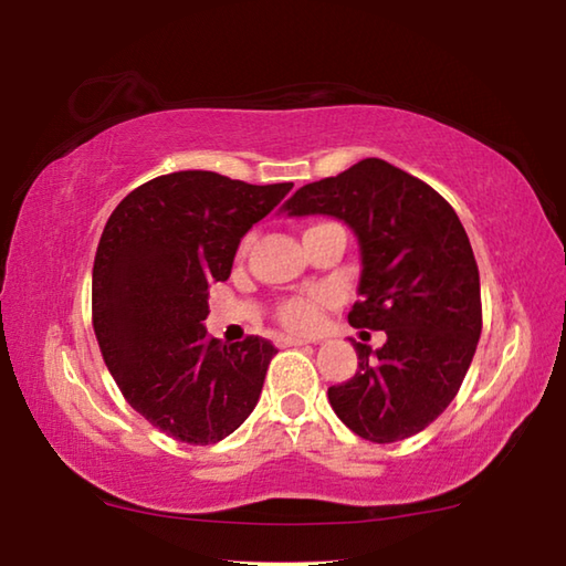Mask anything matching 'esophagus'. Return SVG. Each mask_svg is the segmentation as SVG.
Wrapping results in <instances>:
<instances>
[{
    "label": "esophagus",
    "mask_w": 566,
    "mask_h": 566,
    "mask_svg": "<svg viewBox=\"0 0 566 566\" xmlns=\"http://www.w3.org/2000/svg\"><path fill=\"white\" fill-rule=\"evenodd\" d=\"M284 347H302V344H314V339H302V337H282L280 339Z\"/></svg>",
    "instance_id": "esophagus-1"
}]
</instances>
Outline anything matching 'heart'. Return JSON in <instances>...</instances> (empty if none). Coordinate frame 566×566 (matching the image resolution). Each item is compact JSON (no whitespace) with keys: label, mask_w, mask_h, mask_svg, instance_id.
I'll return each mask as SVG.
<instances>
[{"label":"heart","mask_w":566,"mask_h":566,"mask_svg":"<svg viewBox=\"0 0 566 566\" xmlns=\"http://www.w3.org/2000/svg\"><path fill=\"white\" fill-rule=\"evenodd\" d=\"M327 222L322 224H312L310 229H317L324 227ZM306 229V232H310ZM247 249V244H242V252ZM276 317L284 324L286 329L292 332H314L319 324L322 317V296L319 294H306V296H290V300H284L280 304V310H276Z\"/></svg>","instance_id":"1"}]
</instances>
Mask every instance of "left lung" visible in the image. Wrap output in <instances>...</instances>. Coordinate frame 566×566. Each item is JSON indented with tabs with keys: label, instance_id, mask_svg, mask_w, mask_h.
<instances>
[{
	"label": "left lung",
	"instance_id": "obj_1",
	"mask_svg": "<svg viewBox=\"0 0 566 566\" xmlns=\"http://www.w3.org/2000/svg\"><path fill=\"white\" fill-rule=\"evenodd\" d=\"M280 212L337 217L352 229L361 274L349 324L387 334L379 349L354 342L359 367L329 387L332 409L377 444L421 432L457 397L482 334L479 270L457 212L377 157L304 185Z\"/></svg>",
	"mask_w": 566,
	"mask_h": 566
}]
</instances>
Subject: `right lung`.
Wrapping results in <instances>:
<instances>
[{
	"instance_id": "1",
	"label": "right lung",
	"mask_w": 566,
	"mask_h": 566,
	"mask_svg": "<svg viewBox=\"0 0 566 566\" xmlns=\"http://www.w3.org/2000/svg\"><path fill=\"white\" fill-rule=\"evenodd\" d=\"M292 187L175 171L129 191L104 227L92 270L104 364L132 409L179 442H222L260 401L274 344L209 339L207 296Z\"/></svg>"
}]
</instances>
